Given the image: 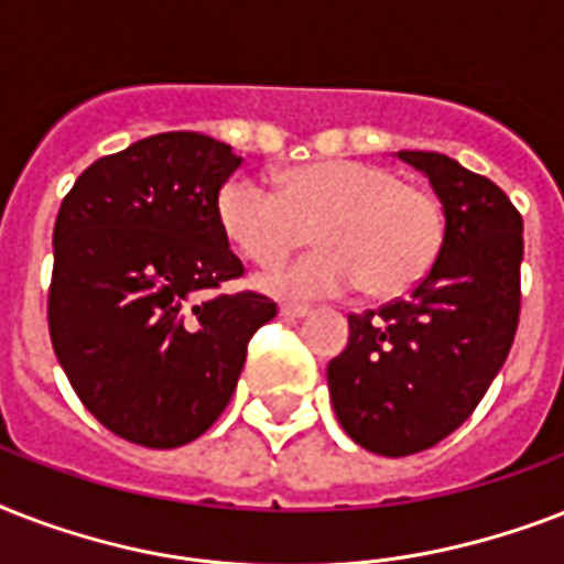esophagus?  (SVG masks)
<instances>
[{
  "label": "esophagus",
  "instance_id": "34e87169",
  "mask_svg": "<svg viewBox=\"0 0 564 564\" xmlns=\"http://www.w3.org/2000/svg\"><path fill=\"white\" fill-rule=\"evenodd\" d=\"M310 313L307 304H283L281 316L283 318H304Z\"/></svg>",
  "mask_w": 564,
  "mask_h": 564
}]
</instances>
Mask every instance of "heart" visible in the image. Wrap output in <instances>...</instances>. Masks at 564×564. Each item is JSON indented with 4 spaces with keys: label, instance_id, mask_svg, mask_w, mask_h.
<instances>
[{
    "label": "heart",
    "instance_id": "heart-1",
    "mask_svg": "<svg viewBox=\"0 0 564 564\" xmlns=\"http://www.w3.org/2000/svg\"><path fill=\"white\" fill-rule=\"evenodd\" d=\"M221 234L257 265H278L313 237L318 251L257 278L274 299H334L366 286L392 299L419 286L445 246V210L427 187L362 161L286 170L278 193L234 175L216 195Z\"/></svg>",
    "mask_w": 564,
    "mask_h": 564
}]
</instances>
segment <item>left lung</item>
<instances>
[{"instance_id":"1","label":"left lung","mask_w":564,"mask_h":564,"mask_svg":"<svg viewBox=\"0 0 564 564\" xmlns=\"http://www.w3.org/2000/svg\"><path fill=\"white\" fill-rule=\"evenodd\" d=\"M445 210V246L412 290L348 316V348L327 366L343 430L380 456L427 451L482 401L516 339L524 221L507 193L438 152H398Z\"/></svg>"}]
</instances>
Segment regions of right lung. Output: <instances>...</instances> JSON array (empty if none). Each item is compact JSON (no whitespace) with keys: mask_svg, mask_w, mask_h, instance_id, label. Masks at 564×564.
Instances as JSON below:
<instances>
[{"mask_svg":"<svg viewBox=\"0 0 564 564\" xmlns=\"http://www.w3.org/2000/svg\"><path fill=\"white\" fill-rule=\"evenodd\" d=\"M242 163L195 131L137 140L82 172L52 234V348L75 394L143 447L198 438L228 406L274 301L216 295L242 274L216 195Z\"/></svg>","mask_w":564,"mask_h":564,"instance_id":"add662e5","label":"right lung"}]
</instances>
